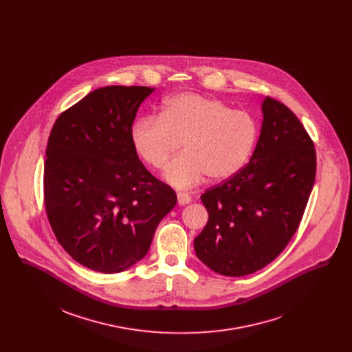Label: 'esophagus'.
<instances>
[{"label": "esophagus", "mask_w": 352, "mask_h": 352, "mask_svg": "<svg viewBox=\"0 0 352 352\" xmlns=\"http://www.w3.org/2000/svg\"><path fill=\"white\" fill-rule=\"evenodd\" d=\"M177 201L180 206H186L191 203V197L188 194H177Z\"/></svg>", "instance_id": "esophagus-1"}]
</instances>
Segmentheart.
I'll use <instances>...</instances> for the list:
<instances>
[{
    "label": "heart",
    "instance_id": "heart-1",
    "mask_svg": "<svg viewBox=\"0 0 352 352\" xmlns=\"http://www.w3.org/2000/svg\"><path fill=\"white\" fill-rule=\"evenodd\" d=\"M137 155L162 169L183 145L184 155L170 164L164 177L177 190L203 182H223L247 164L257 140L250 113L198 94H179L164 102L160 118L138 120L130 133Z\"/></svg>",
    "mask_w": 352,
    "mask_h": 352
}]
</instances>
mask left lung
<instances>
[{"mask_svg":"<svg viewBox=\"0 0 352 352\" xmlns=\"http://www.w3.org/2000/svg\"><path fill=\"white\" fill-rule=\"evenodd\" d=\"M260 135L248 165L201 197L208 221L194 240L198 258L225 276L270 264L297 232L316 177V151L282 102L261 104Z\"/></svg>","mask_w":352,"mask_h":352,"instance_id":"obj_1","label":"left lung"}]
</instances>
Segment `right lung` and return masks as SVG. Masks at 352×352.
I'll list each match as a JSON object with an SVG mask.
<instances>
[{
    "label": "right lung",
    "instance_id": "right-lung-1",
    "mask_svg": "<svg viewBox=\"0 0 352 352\" xmlns=\"http://www.w3.org/2000/svg\"><path fill=\"white\" fill-rule=\"evenodd\" d=\"M154 88L111 85L59 115L45 161V204L58 243L81 265L122 272L142 260L176 194L151 176L130 133Z\"/></svg>",
    "mask_w": 352,
    "mask_h": 352
}]
</instances>
